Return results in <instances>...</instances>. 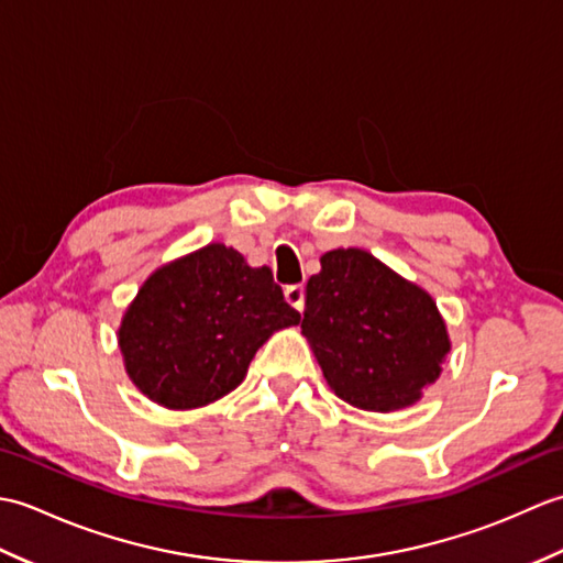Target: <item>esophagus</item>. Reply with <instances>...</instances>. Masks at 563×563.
<instances>
[{"label":"esophagus","mask_w":563,"mask_h":563,"mask_svg":"<svg viewBox=\"0 0 563 563\" xmlns=\"http://www.w3.org/2000/svg\"><path fill=\"white\" fill-rule=\"evenodd\" d=\"M285 300H288V305L295 307L297 312H302V307H305V288H302V285H290V288H285Z\"/></svg>","instance_id":"esophagus-1"}]
</instances>
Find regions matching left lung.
Segmentation results:
<instances>
[{
	"instance_id": "left-lung-1",
	"label": "left lung",
	"mask_w": 563,
	"mask_h": 563,
	"mask_svg": "<svg viewBox=\"0 0 563 563\" xmlns=\"http://www.w3.org/2000/svg\"><path fill=\"white\" fill-rule=\"evenodd\" d=\"M307 280L302 336L339 399L409 409L440 377L452 343L430 292L365 249H333Z\"/></svg>"
}]
</instances>
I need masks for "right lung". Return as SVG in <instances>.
Segmentation results:
<instances>
[{
  "label": "right lung",
  "instance_id": "obj_1",
  "mask_svg": "<svg viewBox=\"0 0 563 563\" xmlns=\"http://www.w3.org/2000/svg\"><path fill=\"white\" fill-rule=\"evenodd\" d=\"M300 324L268 266L212 242L154 268L118 327L133 385L169 411L214 404L242 385L275 331Z\"/></svg>",
  "mask_w": 563,
  "mask_h": 563
}]
</instances>
